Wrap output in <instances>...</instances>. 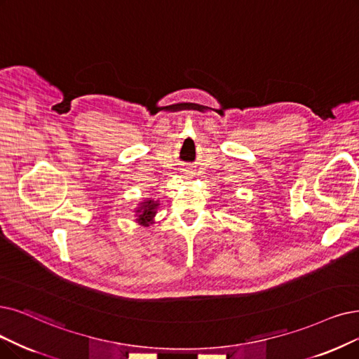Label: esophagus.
<instances>
[{"mask_svg":"<svg viewBox=\"0 0 359 359\" xmlns=\"http://www.w3.org/2000/svg\"><path fill=\"white\" fill-rule=\"evenodd\" d=\"M184 174H185V177H189L190 174H189V172H184Z\"/></svg>","mask_w":359,"mask_h":359,"instance_id":"esophagus-1","label":"esophagus"}]
</instances>
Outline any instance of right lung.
Segmentation results:
<instances>
[{
	"label": "right lung",
	"mask_w": 359,
	"mask_h": 359,
	"mask_svg": "<svg viewBox=\"0 0 359 359\" xmlns=\"http://www.w3.org/2000/svg\"><path fill=\"white\" fill-rule=\"evenodd\" d=\"M159 208V202H156V200H144V202H141L140 206L137 208V221L141 225H149V222L153 221L156 210Z\"/></svg>",
	"instance_id": "add662e5"
}]
</instances>
